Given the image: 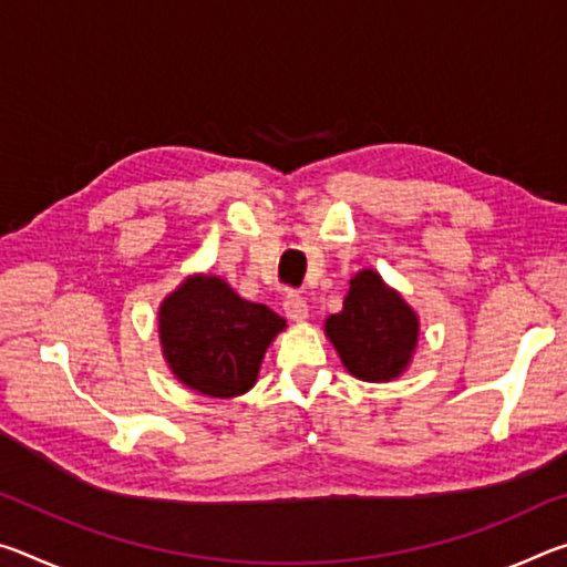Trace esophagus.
<instances>
[{
  "label": "esophagus",
  "mask_w": 567,
  "mask_h": 567,
  "mask_svg": "<svg viewBox=\"0 0 567 567\" xmlns=\"http://www.w3.org/2000/svg\"><path fill=\"white\" fill-rule=\"evenodd\" d=\"M282 307H285V315L292 322H305L307 318H310V307H307L305 297H300L297 292H287Z\"/></svg>",
  "instance_id": "esophagus-1"
}]
</instances>
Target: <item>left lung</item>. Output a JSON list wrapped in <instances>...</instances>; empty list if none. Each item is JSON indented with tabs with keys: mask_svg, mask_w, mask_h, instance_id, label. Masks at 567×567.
Masks as SVG:
<instances>
[{
	"mask_svg": "<svg viewBox=\"0 0 567 567\" xmlns=\"http://www.w3.org/2000/svg\"><path fill=\"white\" fill-rule=\"evenodd\" d=\"M324 334L352 378L390 382L410 368L420 318L380 272L360 270L350 280L342 310L324 320Z\"/></svg>",
	"mask_w": 567,
	"mask_h": 567,
	"instance_id": "obj_1",
	"label": "left lung"
}]
</instances>
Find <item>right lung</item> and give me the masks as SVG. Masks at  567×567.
<instances>
[{
    "label": "right lung",
    "instance_id": "obj_1",
    "mask_svg": "<svg viewBox=\"0 0 567 567\" xmlns=\"http://www.w3.org/2000/svg\"><path fill=\"white\" fill-rule=\"evenodd\" d=\"M287 328L267 305L239 297L223 277L187 275L159 305L167 368L197 395L229 400L255 388L262 358Z\"/></svg>",
    "mask_w": 567,
    "mask_h": 567
}]
</instances>
